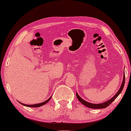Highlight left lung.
<instances>
[{
    "label": "left lung",
    "mask_w": 131,
    "mask_h": 131,
    "mask_svg": "<svg viewBox=\"0 0 131 131\" xmlns=\"http://www.w3.org/2000/svg\"><path fill=\"white\" fill-rule=\"evenodd\" d=\"M124 83H125V75L124 74V77H123V82H122V84L121 85V88H120L119 91H118V92L115 94V95L114 96L113 98H112L111 99H110L108 101L104 102V103H99V104H94V103H89V102H88L85 100H84L83 99H81L80 97L79 96L77 93H76V97L78 99L79 102H81V103H82L84 105H85V106L88 108H94V109H100V108H105L107 107L108 106H109L111 103H112L114 100L116 99V97L119 95L120 93L121 92L123 89V88L124 86Z\"/></svg>",
    "instance_id": "1"
}]
</instances>
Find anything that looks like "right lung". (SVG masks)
I'll use <instances>...</instances> for the list:
<instances>
[{
	"mask_svg": "<svg viewBox=\"0 0 131 131\" xmlns=\"http://www.w3.org/2000/svg\"><path fill=\"white\" fill-rule=\"evenodd\" d=\"M51 97H50V98L48 99L47 100H46V101H45V102H42V103H37V104H34V105H26V104H23V103H20V102H19V103H20L21 104L25 105V106H28V107H39V106H42V105H43L46 104V103H47V102H49V100H50V99H51Z\"/></svg>",
	"mask_w": 131,
	"mask_h": 131,
	"instance_id": "1",
	"label": "right lung"
}]
</instances>
